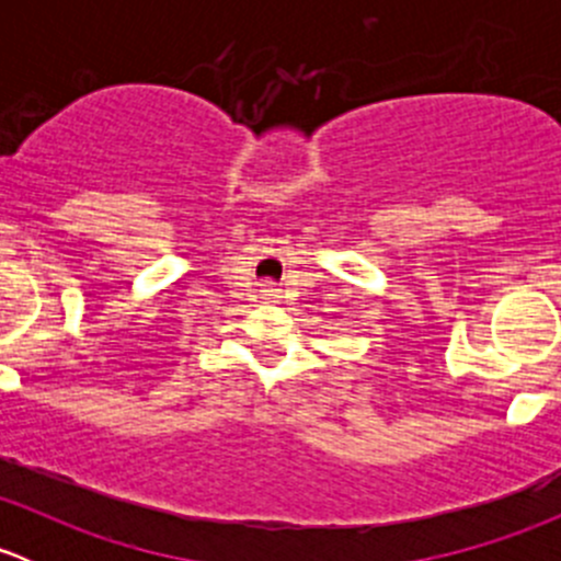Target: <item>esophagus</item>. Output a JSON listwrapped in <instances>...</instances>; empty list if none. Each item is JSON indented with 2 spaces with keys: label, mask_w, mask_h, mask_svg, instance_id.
<instances>
[{
  "label": "esophagus",
  "mask_w": 561,
  "mask_h": 561,
  "mask_svg": "<svg viewBox=\"0 0 561 561\" xmlns=\"http://www.w3.org/2000/svg\"><path fill=\"white\" fill-rule=\"evenodd\" d=\"M260 293H263L265 298H271V296H274V293H276V287L268 282V285H263V290H260Z\"/></svg>",
  "instance_id": "1"
}]
</instances>
